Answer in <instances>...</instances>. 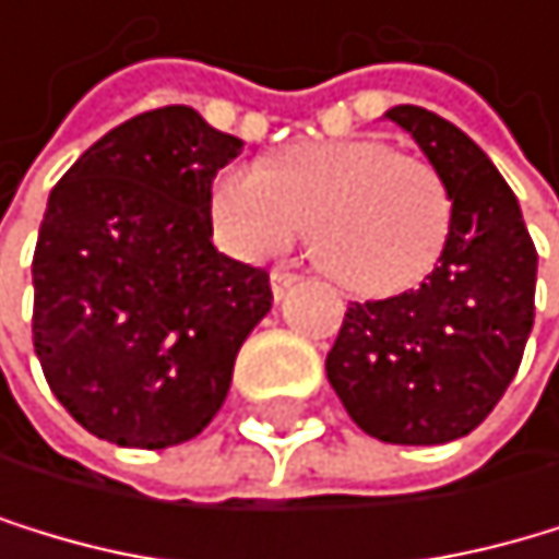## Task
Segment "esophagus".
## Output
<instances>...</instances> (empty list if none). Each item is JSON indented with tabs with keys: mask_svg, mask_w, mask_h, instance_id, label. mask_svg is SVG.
<instances>
[{
	"mask_svg": "<svg viewBox=\"0 0 559 559\" xmlns=\"http://www.w3.org/2000/svg\"><path fill=\"white\" fill-rule=\"evenodd\" d=\"M295 282H298V274H295V271H288V267H274V271H271V292H274V298H285V295L295 288Z\"/></svg>",
	"mask_w": 559,
	"mask_h": 559,
	"instance_id": "1",
	"label": "esophagus"
}]
</instances>
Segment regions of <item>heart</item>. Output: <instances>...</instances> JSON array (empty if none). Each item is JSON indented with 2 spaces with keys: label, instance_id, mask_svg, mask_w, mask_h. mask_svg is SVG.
<instances>
[{
  "label": "heart",
  "instance_id": "heart-1",
  "mask_svg": "<svg viewBox=\"0 0 559 559\" xmlns=\"http://www.w3.org/2000/svg\"><path fill=\"white\" fill-rule=\"evenodd\" d=\"M212 219L247 257L277 253L309 223L319 271L350 295L405 292L440 261L453 202L440 171L374 136L306 140L212 181Z\"/></svg>",
  "mask_w": 559,
  "mask_h": 559
}]
</instances>
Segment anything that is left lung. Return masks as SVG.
Masks as SVG:
<instances>
[{
  "instance_id": "1",
  "label": "left lung",
  "mask_w": 559,
  "mask_h": 559,
  "mask_svg": "<svg viewBox=\"0 0 559 559\" xmlns=\"http://www.w3.org/2000/svg\"><path fill=\"white\" fill-rule=\"evenodd\" d=\"M388 119L440 171L450 233L419 288L347 306L326 378L367 437L432 447L481 426L512 384L536 316V247L512 188L467 133L419 106Z\"/></svg>"
}]
</instances>
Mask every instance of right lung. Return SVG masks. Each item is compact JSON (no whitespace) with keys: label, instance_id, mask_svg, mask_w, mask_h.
<instances>
[{"label":"right lung","instance_id":"obj_1","mask_svg":"<svg viewBox=\"0 0 559 559\" xmlns=\"http://www.w3.org/2000/svg\"><path fill=\"white\" fill-rule=\"evenodd\" d=\"M243 140L188 106L109 130L53 185L33 250V350L92 437L164 450L223 408L271 312L264 267L212 247V178Z\"/></svg>","mask_w":559,"mask_h":559}]
</instances>
